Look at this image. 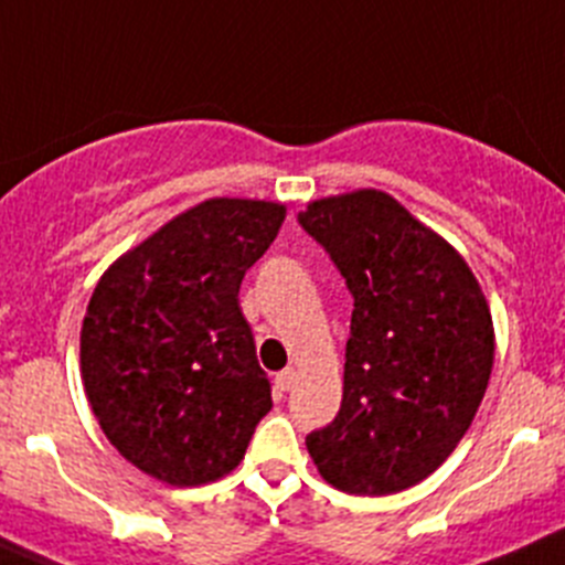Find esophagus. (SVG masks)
I'll return each instance as SVG.
<instances>
[{
    "label": "esophagus",
    "instance_id": "34e87169",
    "mask_svg": "<svg viewBox=\"0 0 565 565\" xmlns=\"http://www.w3.org/2000/svg\"><path fill=\"white\" fill-rule=\"evenodd\" d=\"M294 383H297V372H294V369H282V372L274 377V385H277L279 391H291Z\"/></svg>",
    "mask_w": 565,
    "mask_h": 565
}]
</instances>
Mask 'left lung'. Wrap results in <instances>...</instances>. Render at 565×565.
<instances>
[{"label":"left lung","instance_id":"left-lung-1","mask_svg":"<svg viewBox=\"0 0 565 565\" xmlns=\"http://www.w3.org/2000/svg\"><path fill=\"white\" fill-rule=\"evenodd\" d=\"M354 299L343 399L305 438L321 477L385 497L433 475L469 429L493 366V324L463 257L394 196L354 191L297 216Z\"/></svg>","mask_w":565,"mask_h":565}]
</instances>
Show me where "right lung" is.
<instances>
[{"label":"right lung","instance_id":"obj_1","mask_svg":"<svg viewBox=\"0 0 565 565\" xmlns=\"http://www.w3.org/2000/svg\"><path fill=\"white\" fill-rule=\"evenodd\" d=\"M282 218L274 202L207 199L94 288L79 335L85 394L113 447L169 486L230 475L271 411L238 291Z\"/></svg>","mask_w":565,"mask_h":565}]
</instances>
